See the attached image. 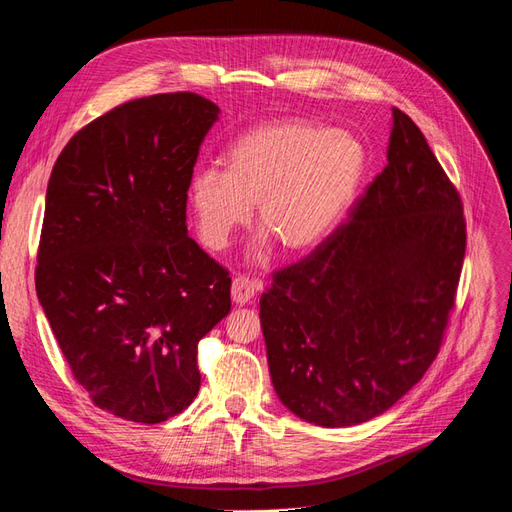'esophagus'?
<instances>
[{"mask_svg":"<svg viewBox=\"0 0 512 512\" xmlns=\"http://www.w3.org/2000/svg\"><path fill=\"white\" fill-rule=\"evenodd\" d=\"M261 283L257 279H248L244 277V274H238V277L233 279L231 283V298L235 305H246L251 303V300L255 298V294L259 292Z\"/></svg>","mask_w":512,"mask_h":512,"instance_id":"34e87169","label":"esophagus"}]
</instances>
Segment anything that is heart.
Here are the masks:
<instances>
[{
	"label": "heart",
	"mask_w": 512,
	"mask_h": 512,
	"mask_svg": "<svg viewBox=\"0 0 512 512\" xmlns=\"http://www.w3.org/2000/svg\"><path fill=\"white\" fill-rule=\"evenodd\" d=\"M368 168L365 147L333 127L285 119L261 123L235 140L225 170L199 168L188 199L201 240L222 251L251 222L283 253L318 248L346 216Z\"/></svg>",
	"instance_id": "1"
}]
</instances>
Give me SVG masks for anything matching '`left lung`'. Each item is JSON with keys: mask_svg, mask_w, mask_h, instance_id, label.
<instances>
[{"mask_svg": "<svg viewBox=\"0 0 512 512\" xmlns=\"http://www.w3.org/2000/svg\"><path fill=\"white\" fill-rule=\"evenodd\" d=\"M467 246L461 194L409 116L393 108L387 166L348 220L259 300L279 400L305 422L385 413L439 355Z\"/></svg>", "mask_w": 512, "mask_h": 512, "instance_id": "obj_1", "label": "left lung"}]
</instances>
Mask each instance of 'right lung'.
Segmentation results:
<instances>
[{
	"mask_svg": "<svg viewBox=\"0 0 512 512\" xmlns=\"http://www.w3.org/2000/svg\"><path fill=\"white\" fill-rule=\"evenodd\" d=\"M216 119L196 93L127 101L77 131L51 170L36 294L75 381L129 422L188 409L199 342L231 311L229 270L186 227Z\"/></svg>",
	"mask_w": 512,
	"mask_h": 512,
	"instance_id": "add662e5",
	"label": "right lung"
}]
</instances>
